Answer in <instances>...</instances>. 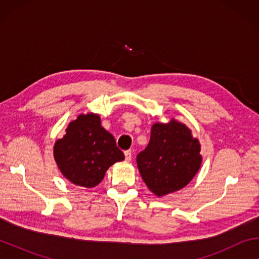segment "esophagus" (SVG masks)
<instances>
[{"label":"esophagus","instance_id":"34e87169","mask_svg":"<svg viewBox=\"0 0 259 259\" xmlns=\"http://www.w3.org/2000/svg\"><path fill=\"white\" fill-rule=\"evenodd\" d=\"M124 156H125V161H130L131 160V156H133V153H131V151H125L124 152Z\"/></svg>","mask_w":259,"mask_h":259}]
</instances>
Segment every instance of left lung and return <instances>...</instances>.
Wrapping results in <instances>:
<instances>
[{"label":"left lung","mask_w":259,"mask_h":259,"mask_svg":"<svg viewBox=\"0 0 259 259\" xmlns=\"http://www.w3.org/2000/svg\"><path fill=\"white\" fill-rule=\"evenodd\" d=\"M201 145L186 124L175 119L166 123L155 122L147 147L137 155L143 181L156 196L177 192L199 171Z\"/></svg>","instance_id":"8db88e82"}]
</instances>
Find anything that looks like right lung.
<instances>
[{
  "label": "right lung",
  "instance_id": "obj_1",
  "mask_svg": "<svg viewBox=\"0 0 259 259\" xmlns=\"http://www.w3.org/2000/svg\"><path fill=\"white\" fill-rule=\"evenodd\" d=\"M54 157L65 178L91 188L103 181L109 166L124 160V154L102 126L98 114L87 113L72 121L64 137L56 140Z\"/></svg>",
  "mask_w": 259,
  "mask_h": 259
}]
</instances>
